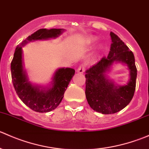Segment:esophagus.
<instances>
[{"instance_id":"1","label":"esophagus","mask_w":149,"mask_h":149,"mask_svg":"<svg viewBox=\"0 0 149 149\" xmlns=\"http://www.w3.org/2000/svg\"><path fill=\"white\" fill-rule=\"evenodd\" d=\"M85 70V65L84 64H81L77 69V72L79 73H83Z\"/></svg>"}]
</instances>
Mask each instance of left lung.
Masks as SVG:
<instances>
[{
  "label": "left lung",
  "mask_w": 149,
  "mask_h": 149,
  "mask_svg": "<svg viewBox=\"0 0 149 149\" xmlns=\"http://www.w3.org/2000/svg\"><path fill=\"white\" fill-rule=\"evenodd\" d=\"M112 44L109 55L86 70V97L94 110L104 115L114 114L125 107L133 99L136 90L137 68L133 52L113 32H110ZM114 62L128 66L129 82L118 86L109 80L106 73Z\"/></svg>",
  "instance_id": "1"
}]
</instances>
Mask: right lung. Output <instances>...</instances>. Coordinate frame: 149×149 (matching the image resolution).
<instances>
[{
    "label": "right lung",
    "instance_id": "right-lung-1",
    "mask_svg": "<svg viewBox=\"0 0 149 149\" xmlns=\"http://www.w3.org/2000/svg\"><path fill=\"white\" fill-rule=\"evenodd\" d=\"M63 29H40L22 42L15 49L10 63L12 82L20 100L30 109L37 112H48L55 109L62 101L68 86L75 74L70 68H62L55 71L51 85L42 87L34 85L29 81L27 73L24 69L22 47L28 42L38 40L56 38L63 32Z\"/></svg>",
    "mask_w": 149,
    "mask_h": 149
}]
</instances>
